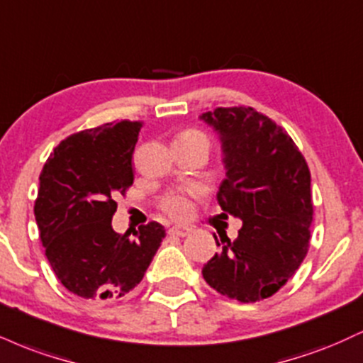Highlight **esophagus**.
I'll return each mask as SVG.
<instances>
[{
    "label": "esophagus",
    "instance_id": "obj_1",
    "mask_svg": "<svg viewBox=\"0 0 363 363\" xmlns=\"http://www.w3.org/2000/svg\"><path fill=\"white\" fill-rule=\"evenodd\" d=\"M189 226H184V225H176V226H170L169 228V235H174V237H187V235L191 233Z\"/></svg>",
    "mask_w": 363,
    "mask_h": 363
}]
</instances>
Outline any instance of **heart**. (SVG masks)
<instances>
[{"label": "heart", "mask_w": 363, "mask_h": 363, "mask_svg": "<svg viewBox=\"0 0 363 363\" xmlns=\"http://www.w3.org/2000/svg\"><path fill=\"white\" fill-rule=\"evenodd\" d=\"M177 140H203V142L208 143V138L201 132H198V130H186V132L179 135ZM196 194H198L196 189L172 191V193H169L162 199V209L169 216L177 218V220L187 218L191 215V211H193V198Z\"/></svg>", "instance_id": "b5f03b06"}]
</instances>
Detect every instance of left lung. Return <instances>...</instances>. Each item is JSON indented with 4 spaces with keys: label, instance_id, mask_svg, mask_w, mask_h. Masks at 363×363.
Masks as SVG:
<instances>
[{
    "label": "left lung",
    "instance_id": "obj_1",
    "mask_svg": "<svg viewBox=\"0 0 363 363\" xmlns=\"http://www.w3.org/2000/svg\"><path fill=\"white\" fill-rule=\"evenodd\" d=\"M220 135L226 179L216 198L221 215L243 221L238 237L203 267L213 289L257 303L281 289L299 269L311 238V174L282 126L250 106L201 115Z\"/></svg>",
    "mask_w": 363,
    "mask_h": 363
}]
</instances>
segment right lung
I'll return each mask as SVG.
<instances>
[{"label":"right lung","mask_w":363,"mask_h":363,"mask_svg":"<svg viewBox=\"0 0 363 363\" xmlns=\"http://www.w3.org/2000/svg\"><path fill=\"white\" fill-rule=\"evenodd\" d=\"M142 121L82 130L54 148L40 174L35 220L52 270L72 294L113 301L140 284L165 237L157 221L113 230L118 194L133 184L132 157Z\"/></svg>","instance_id":"obj_1"}]
</instances>
